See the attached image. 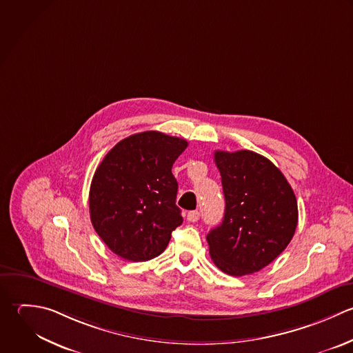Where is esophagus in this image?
Instances as JSON below:
<instances>
[{
	"label": "esophagus",
	"mask_w": 353,
	"mask_h": 353,
	"mask_svg": "<svg viewBox=\"0 0 353 353\" xmlns=\"http://www.w3.org/2000/svg\"><path fill=\"white\" fill-rule=\"evenodd\" d=\"M199 216H201V213H199L198 210H192V212H188V214H187V220H188V221H191V223H195V221H198V220H199Z\"/></svg>",
	"instance_id": "obj_1"
}]
</instances>
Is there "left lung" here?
Listing matches in <instances>:
<instances>
[{
	"instance_id": "obj_1",
	"label": "left lung",
	"mask_w": 353,
	"mask_h": 353,
	"mask_svg": "<svg viewBox=\"0 0 353 353\" xmlns=\"http://www.w3.org/2000/svg\"><path fill=\"white\" fill-rule=\"evenodd\" d=\"M214 161L225 212L206 236L210 257L228 275L254 274L290 243L299 221L296 195L283 173L257 152L216 151Z\"/></svg>"
}]
</instances>
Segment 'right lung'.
<instances>
[{"mask_svg": "<svg viewBox=\"0 0 353 353\" xmlns=\"http://www.w3.org/2000/svg\"><path fill=\"white\" fill-rule=\"evenodd\" d=\"M184 139L148 130L115 144L96 169L90 221L108 249L139 263L158 257L181 225L172 166L187 148Z\"/></svg>", "mask_w": 353, "mask_h": 353, "instance_id": "1", "label": "right lung"}]
</instances>
